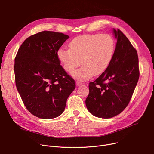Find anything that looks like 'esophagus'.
<instances>
[{
	"mask_svg": "<svg viewBox=\"0 0 154 154\" xmlns=\"http://www.w3.org/2000/svg\"><path fill=\"white\" fill-rule=\"evenodd\" d=\"M82 82H79V81H76V86H81V85H82Z\"/></svg>",
	"mask_w": 154,
	"mask_h": 154,
	"instance_id": "34e87169",
	"label": "esophagus"
}]
</instances>
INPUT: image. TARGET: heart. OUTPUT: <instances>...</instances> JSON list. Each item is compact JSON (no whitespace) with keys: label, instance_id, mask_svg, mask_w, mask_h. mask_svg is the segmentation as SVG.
I'll use <instances>...</instances> for the list:
<instances>
[{"label":"heart","instance_id":"b5f03b06","mask_svg":"<svg viewBox=\"0 0 154 154\" xmlns=\"http://www.w3.org/2000/svg\"><path fill=\"white\" fill-rule=\"evenodd\" d=\"M69 48L59 49L57 57L68 73L79 65L81 60L83 65L73 71L72 75L77 79L86 81L107 69L113 57L115 42L109 34H88L75 38L69 43Z\"/></svg>","mask_w":154,"mask_h":154}]
</instances>
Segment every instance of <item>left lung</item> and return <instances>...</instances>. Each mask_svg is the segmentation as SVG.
Here are the masks:
<instances>
[{"label": "left lung", "instance_id": "8db88e82", "mask_svg": "<svg viewBox=\"0 0 154 154\" xmlns=\"http://www.w3.org/2000/svg\"><path fill=\"white\" fill-rule=\"evenodd\" d=\"M117 39L112 59L107 69L90 82L86 100L89 111L100 118H111L128 105L140 77L137 51L119 29H113Z\"/></svg>", "mask_w": 154, "mask_h": 154}]
</instances>
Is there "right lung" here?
<instances>
[{"mask_svg": "<svg viewBox=\"0 0 154 154\" xmlns=\"http://www.w3.org/2000/svg\"><path fill=\"white\" fill-rule=\"evenodd\" d=\"M69 36L42 31L24 40L14 59L16 86L27 109L49 119L64 111L75 81L60 65L57 53Z\"/></svg>", "mask_w": 154, "mask_h": 154, "instance_id": "right-lung-1", "label": "right lung"}]
</instances>
